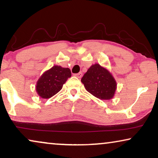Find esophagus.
Returning <instances> with one entry per match:
<instances>
[{
	"label": "esophagus",
	"mask_w": 158,
	"mask_h": 158,
	"mask_svg": "<svg viewBox=\"0 0 158 158\" xmlns=\"http://www.w3.org/2000/svg\"><path fill=\"white\" fill-rule=\"evenodd\" d=\"M74 76L77 77H78V78H81L82 73L81 72H79V73H78V74H75Z\"/></svg>",
	"instance_id": "1"
}]
</instances>
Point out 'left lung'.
<instances>
[{
	"instance_id": "obj_1",
	"label": "left lung",
	"mask_w": 158,
	"mask_h": 158,
	"mask_svg": "<svg viewBox=\"0 0 158 158\" xmlns=\"http://www.w3.org/2000/svg\"><path fill=\"white\" fill-rule=\"evenodd\" d=\"M81 81L88 92L101 100L112 99L117 90V81L112 73L99 64H92Z\"/></svg>"
}]
</instances>
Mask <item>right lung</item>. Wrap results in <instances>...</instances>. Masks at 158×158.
I'll return each mask as SVG.
<instances>
[{
    "label": "right lung",
    "mask_w": 158,
    "mask_h": 158,
    "mask_svg": "<svg viewBox=\"0 0 158 158\" xmlns=\"http://www.w3.org/2000/svg\"><path fill=\"white\" fill-rule=\"evenodd\" d=\"M72 77L69 68L54 65L44 72L35 84V92L42 99H49L63 87L66 80Z\"/></svg>",
    "instance_id": "obj_1"
}]
</instances>
